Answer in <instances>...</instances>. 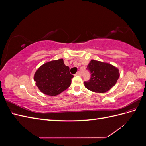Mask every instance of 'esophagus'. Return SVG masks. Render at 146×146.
<instances>
[{"label":"esophagus","mask_w":146,"mask_h":146,"mask_svg":"<svg viewBox=\"0 0 146 146\" xmlns=\"http://www.w3.org/2000/svg\"><path fill=\"white\" fill-rule=\"evenodd\" d=\"M76 76H82V72L80 71H78L76 74Z\"/></svg>","instance_id":"esophagus-1"}]
</instances>
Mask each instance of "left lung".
Here are the masks:
<instances>
[{
	"mask_svg": "<svg viewBox=\"0 0 146 146\" xmlns=\"http://www.w3.org/2000/svg\"><path fill=\"white\" fill-rule=\"evenodd\" d=\"M91 74L88 81L84 82L87 89L96 92H105L115 85L119 77V70L113 65L92 60L88 65Z\"/></svg>",
	"mask_w": 146,
	"mask_h": 146,
	"instance_id": "8db88e82",
	"label": "left lung"
}]
</instances>
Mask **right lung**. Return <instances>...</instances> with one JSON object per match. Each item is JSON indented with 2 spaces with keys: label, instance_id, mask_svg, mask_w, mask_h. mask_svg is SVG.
Listing matches in <instances>:
<instances>
[{
  "label": "right lung",
  "instance_id": "right-lung-1",
  "mask_svg": "<svg viewBox=\"0 0 146 146\" xmlns=\"http://www.w3.org/2000/svg\"><path fill=\"white\" fill-rule=\"evenodd\" d=\"M73 77L69 68L64 64L63 59H60L42 65L35 72L34 80L44 94L55 96L70 86Z\"/></svg>",
  "mask_w": 146,
  "mask_h": 146
}]
</instances>
